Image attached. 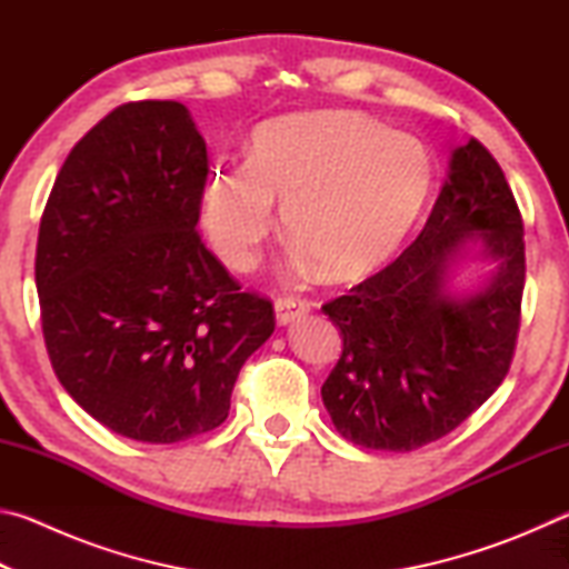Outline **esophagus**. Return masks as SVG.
I'll return each mask as SVG.
<instances>
[{
  "label": "esophagus",
  "instance_id": "esophagus-1",
  "mask_svg": "<svg viewBox=\"0 0 569 569\" xmlns=\"http://www.w3.org/2000/svg\"><path fill=\"white\" fill-rule=\"evenodd\" d=\"M306 311H308V303L303 301V298H296V296L276 298V321L281 326H288L296 319H301Z\"/></svg>",
  "mask_w": 569,
  "mask_h": 569
}]
</instances>
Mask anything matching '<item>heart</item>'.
I'll return each mask as SVG.
<instances>
[{
	"mask_svg": "<svg viewBox=\"0 0 569 569\" xmlns=\"http://www.w3.org/2000/svg\"><path fill=\"white\" fill-rule=\"evenodd\" d=\"M435 180L409 132L361 112L286 114L250 138L246 166H218L203 186V228L218 256L246 271L281 206L291 236L329 281L381 266L409 233Z\"/></svg>",
	"mask_w": 569,
	"mask_h": 569,
	"instance_id": "heart-1",
	"label": "heart"
}]
</instances>
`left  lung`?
Listing matches in <instances>:
<instances>
[{
  "mask_svg": "<svg viewBox=\"0 0 569 569\" xmlns=\"http://www.w3.org/2000/svg\"><path fill=\"white\" fill-rule=\"evenodd\" d=\"M467 242L498 263L479 292L451 297ZM525 291V228L512 188L479 140L451 152L417 240L379 273L323 306L343 351L321 397L336 431L366 449L411 451L471 417L512 363Z\"/></svg>",
  "mask_w": 569,
  "mask_h": 569,
  "instance_id": "left-lung-1",
  "label": "left lung"
}]
</instances>
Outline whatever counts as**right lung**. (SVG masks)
I'll return each instance as SVG.
<instances>
[{
	"mask_svg": "<svg viewBox=\"0 0 569 569\" xmlns=\"http://www.w3.org/2000/svg\"><path fill=\"white\" fill-rule=\"evenodd\" d=\"M208 150L186 104L114 108L47 200L34 281L64 391L114 435L172 445L220 427L240 366L276 329L196 230Z\"/></svg>",
	"mask_w": 569,
	"mask_h": 569,
	"instance_id": "1",
	"label": "right lung"
}]
</instances>
